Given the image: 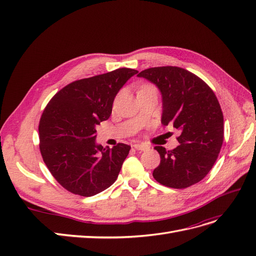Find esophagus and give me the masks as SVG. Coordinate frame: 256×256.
Here are the masks:
<instances>
[{
  "instance_id": "34e87169",
  "label": "esophagus",
  "mask_w": 256,
  "mask_h": 256,
  "mask_svg": "<svg viewBox=\"0 0 256 256\" xmlns=\"http://www.w3.org/2000/svg\"><path fill=\"white\" fill-rule=\"evenodd\" d=\"M134 147L136 150H147L150 148V147L147 146V145H145V144H138V143L134 144Z\"/></svg>"
}]
</instances>
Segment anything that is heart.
<instances>
[{"mask_svg": "<svg viewBox=\"0 0 256 256\" xmlns=\"http://www.w3.org/2000/svg\"><path fill=\"white\" fill-rule=\"evenodd\" d=\"M145 88H150V86H145Z\"/></svg>", "mask_w": 256, "mask_h": 256, "instance_id": "obj_1", "label": "heart"}]
</instances>
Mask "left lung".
I'll return each instance as SVG.
<instances>
[{
  "label": "left lung",
  "mask_w": 256,
  "mask_h": 256,
  "mask_svg": "<svg viewBox=\"0 0 256 256\" xmlns=\"http://www.w3.org/2000/svg\"><path fill=\"white\" fill-rule=\"evenodd\" d=\"M161 92V124L180 131V145L156 146L160 164L152 176L161 184L182 189L202 180L218 158L223 143V114L214 92L198 76L180 67L145 69L138 74Z\"/></svg>",
  "instance_id": "8db88e82"
}]
</instances>
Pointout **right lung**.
<instances>
[{
	"mask_svg": "<svg viewBox=\"0 0 256 256\" xmlns=\"http://www.w3.org/2000/svg\"><path fill=\"white\" fill-rule=\"evenodd\" d=\"M138 70H116L74 81L53 96L40 122V152L60 184L74 194L92 196L109 188L130 146L113 148L96 142V126L112 113L115 96Z\"/></svg>",
	"mask_w": 256,
	"mask_h": 256,
	"instance_id": "add662e5",
	"label": "right lung"
}]
</instances>
